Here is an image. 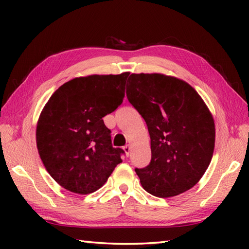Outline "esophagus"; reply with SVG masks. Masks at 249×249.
Returning <instances> with one entry per match:
<instances>
[{
    "label": "esophagus",
    "mask_w": 249,
    "mask_h": 249,
    "mask_svg": "<svg viewBox=\"0 0 249 249\" xmlns=\"http://www.w3.org/2000/svg\"><path fill=\"white\" fill-rule=\"evenodd\" d=\"M124 151L126 153V156H129V153H130V144H126L124 147Z\"/></svg>",
    "instance_id": "1"
}]
</instances>
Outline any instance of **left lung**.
<instances>
[{"label": "left lung", "mask_w": 249, "mask_h": 249, "mask_svg": "<svg viewBox=\"0 0 249 249\" xmlns=\"http://www.w3.org/2000/svg\"><path fill=\"white\" fill-rule=\"evenodd\" d=\"M128 102L144 119L152 158L135 171L147 193L174 197L194 187L208 169L215 124L206 105L187 82L161 73H131Z\"/></svg>", "instance_id": "8db88e82"}]
</instances>
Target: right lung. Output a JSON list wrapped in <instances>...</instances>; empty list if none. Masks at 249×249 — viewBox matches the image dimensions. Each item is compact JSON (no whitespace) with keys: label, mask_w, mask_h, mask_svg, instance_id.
Segmentation results:
<instances>
[{"label":"right lung","mask_w":249,"mask_h":249,"mask_svg":"<svg viewBox=\"0 0 249 249\" xmlns=\"http://www.w3.org/2000/svg\"><path fill=\"white\" fill-rule=\"evenodd\" d=\"M129 72L71 79L51 95L39 115L36 143L47 171L79 195L107 182L124 151L113 147L103 118L119 107Z\"/></svg>","instance_id":"obj_1"}]
</instances>
